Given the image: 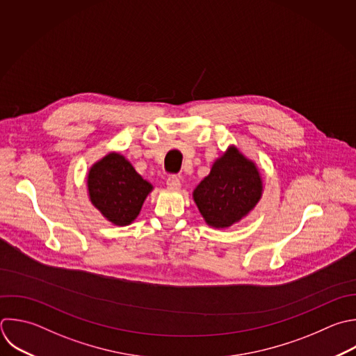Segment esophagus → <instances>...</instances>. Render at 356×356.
<instances>
[{
    "label": "esophagus",
    "instance_id": "obj_1",
    "mask_svg": "<svg viewBox=\"0 0 356 356\" xmlns=\"http://www.w3.org/2000/svg\"><path fill=\"white\" fill-rule=\"evenodd\" d=\"M167 186L170 189H179L181 186V181H179V177L178 175H170L167 178Z\"/></svg>",
    "mask_w": 356,
    "mask_h": 356
}]
</instances>
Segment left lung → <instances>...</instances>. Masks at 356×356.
Returning <instances> with one entry per match:
<instances>
[{
	"mask_svg": "<svg viewBox=\"0 0 356 356\" xmlns=\"http://www.w3.org/2000/svg\"><path fill=\"white\" fill-rule=\"evenodd\" d=\"M260 195L261 179L256 165L231 147L197 185L193 199L209 225L225 228L246 216Z\"/></svg>",
	"mask_w": 356,
	"mask_h": 356,
	"instance_id": "1",
	"label": "left lung"
}]
</instances>
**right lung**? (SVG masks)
<instances>
[{"label":"right lung","instance_id":"obj_1","mask_svg":"<svg viewBox=\"0 0 356 356\" xmlns=\"http://www.w3.org/2000/svg\"><path fill=\"white\" fill-rule=\"evenodd\" d=\"M92 203L115 225H128L153 189L125 157L111 153L96 163L88 177Z\"/></svg>","mask_w":356,"mask_h":356}]
</instances>
